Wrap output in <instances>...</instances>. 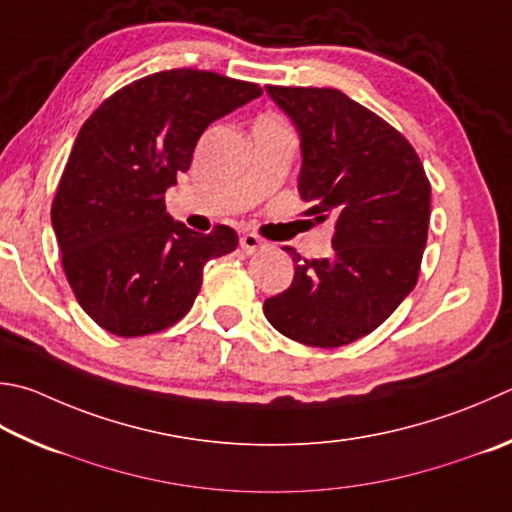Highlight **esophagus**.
I'll return each instance as SVG.
<instances>
[{
  "instance_id": "1",
  "label": "esophagus",
  "mask_w": 512,
  "mask_h": 512,
  "mask_svg": "<svg viewBox=\"0 0 512 512\" xmlns=\"http://www.w3.org/2000/svg\"><path fill=\"white\" fill-rule=\"evenodd\" d=\"M239 246H241V250H244L246 255H253V253H257V250H264L266 248V241L259 239L257 235H253V232H246V235H241Z\"/></svg>"
}]
</instances>
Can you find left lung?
I'll list each match as a JSON object with an SVG mask.
<instances>
[{"mask_svg":"<svg viewBox=\"0 0 512 512\" xmlns=\"http://www.w3.org/2000/svg\"><path fill=\"white\" fill-rule=\"evenodd\" d=\"M300 132L306 215L333 221V257L302 259L291 286L264 302L286 338L342 347L380 327L416 286L430 224V181L410 141L329 87L266 85Z\"/></svg>","mask_w":512,"mask_h":512,"instance_id":"obj_1","label":"left lung"}]
</instances>
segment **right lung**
Here are the masks:
<instances>
[{
  "label": "right lung",
  "instance_id": "1",
  "mask_svg": "<svg viewBox=\"0 0 512 512\" xmlns=\"http://www.w3.org/2000/svg\"><path fill=\"white\" fill-rule=\"evenodd\" d=\"M262 96L255 82L170 69L116 91L87 118L51 206L64 275L98 327L150 336L192 309L208 259L237 232L190 230L165 212V190L188 172L201 134Z\"/></svg>",
  "mask_w": 512,
  "mask_h": 512
}]
</instances>
